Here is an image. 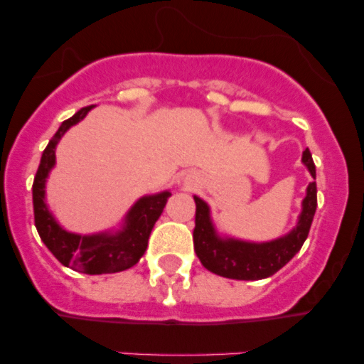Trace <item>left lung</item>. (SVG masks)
<instances>
[{
	"label": "left lung",
	"instance_id": "8db88e82",
	"mask_svg": "<svg viewBox=\"0 0 364 364\" xmlns=\"http://www.w3.org/2000/svg\"><path fill=\"white\" fill-rule=\"evenodd\" d=\"M302 162L315 178V164L310 149L302 153ZM195 204L197 211H195L193 246L202 266L220 277L237 279V281H260L288 264L306 240L317 208V186L315 182H310L308 186L297 228L282 239L262 244L220 239L211 224L208 204L198 197H195Z\"/></svg>",
	"mask_w": 364,
	"mask_h": 364
}]
</instances>
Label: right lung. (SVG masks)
I'll list each match as a JSON object with an SVG mask.
<instances>
[{
  "mask_svg": "<svg viewBox=\"0 0 364 364\" xmlns=\"http://www.w3.org/2000/svg\"><path fill=\"white\" fill-rule=\"evenodd\" d=\"M92 105L80 109L74 117L63 122L60 129L50 138L49 146L41 154L34 184H32V204H34V224L40 233V239L50 250L63 266L73 268L80 273L100 275V273H117L131 268L146 253L147 240L154 222L162 215L164 205L171 193L164 191L159 195L144 197L131 208L125 217L124 230L117 235H74L58 226L53 215L45 205V178L56 162V144L65 134L70 125L78 124Z\"/></svg>",
  "mask_w": 364,
  "mask_h": 364,
  "instance_id": "add662e5",
  "label": "right lung"
}]
</instances>
